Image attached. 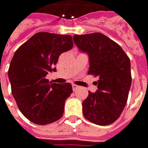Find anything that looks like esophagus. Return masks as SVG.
Instances as JSON below:
<instances>
[{
    "label": "esophagus",
    "mask_w": 148,
    "mask_h": 148,
    "mask_svg": "<svg viewBox=\"0 0 148 148\" xmlns=\"http://www.w3.org/2000/svg\"><path fill=\"white\" fill-rule=\"evenodd\" d=\"M72 88H73L74 91H75L78 90V88H79V87H78V86H77V85H75V84H72Z\"/></svg>",
    "instance_id": "obj_1"
}]
</instances>
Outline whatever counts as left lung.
Wrapping results in <instances>:
<instances>
[{
  "mask_svg": "<svg viewBox=\"0 0 148 148\" xmlns=\"http://www.w3.org/2000/svg\"><path fill=\"white\" fill-rule=\"evenodd\" d=\"M75 45L89 55L88 74L99 77L98 90L82 102L83 116L94 124L108 125L121 116L126 104L131 72L129 57L120 45L102 33L74 35Z\"/></svg>",
  "mask_w": 148,
  "mask_h": 148,
  "instance_id": "left-lung-1",
  "label": "left lung"
}]
</instances>
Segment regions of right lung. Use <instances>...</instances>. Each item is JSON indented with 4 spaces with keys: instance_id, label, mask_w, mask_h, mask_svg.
Segmentation results:
<instances>
[{
    "instance_id": "1",
    "label": "right lung",
    "mask_w": 148,
    "mask_h": 148,
    "mask_svg": "<svg viewBox=\"0 0 148 148\" xmlns=\"http://www.w3.org/2000/svg\"><path fill=\"white\" fill-rule=\"evenodd\" d=\"M73 45L70 35L38 32L16 50L8 70L11 92L19 110L33 123L50 124L63 115L72 86L51 83L46 75L56 71L60 55Z\"/></svg>"
}]
</instances>
